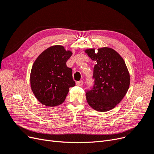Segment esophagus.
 <instances>
[{"mask_svg": "<svg viewBox=\"0 0 154 154\" xmlns=\"http://www.w3.org/2000/svg\"><path fill=\"white\" fill-rule=\"evenodd\" d=\"M76 85H78V86H82L83 84V82L82 80L77 82L76 83Z\"/></svg>", "mask_w": 154, "mask_h": 154, "instance_id": "obj_1", "label": "esophagus"}]
</instances>
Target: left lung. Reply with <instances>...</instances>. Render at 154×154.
Masks as SVG:
<instances>
[{
  "label": "left lung",
  "mask_w": 154,
  "mask_h": 154,
  "mask_svg": "<svg viewBox=\"0 0 154 154\" xmlns=\"http://www.w3.org/2000/svg\"><path fill=\"white\" fill-rule=\"evenodd\" d=\"M88 57L96 62L93 78L94 85L86 93L88 104L93 109L106 112L119 103L130 86V74L120 54L110 48L85 50Z\"/></svg>",
  "instance_id": "left-lung-1"
}]
</instances>
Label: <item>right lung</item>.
Here are the masks:
<instances>
[{"label": "right lung", "instance_id": "add662e5", "mask_svg": "<svg viewBox=\"0 0 154 154\" xmlns=\"http://www.w3.org/2000/svg\"><path fill=\"white\" fill-rule=\"evenodd\" d=\"M72 54V51L57 45L46 49L35 60L31 71L30 84L40 103L51 107L61 105L69 88L75 85L72 69L66 66Z\"/></svg>", "mask_w": 154, "mask_h": 154}]
</instances>
